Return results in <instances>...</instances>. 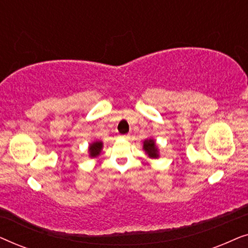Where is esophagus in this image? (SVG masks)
<instances>
[{"mask_svg": "<svg viewBox=\"0 0 248 248\" xmlns=\"http://www.w3.org/2000/svg\"><path fill=\"white\" fill-rule=\"evenodd\" d=\"M122 138H123V139H130V135H128V134H125V135H122Z\"/></svg>", "mask_w": 248, "mask_h": 248, "instance_id": "1", "label": "esophagus"}]
</instances>
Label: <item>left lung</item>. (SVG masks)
Returning <instances> with one entry per match:
<instances>
[{"mask_svg":"<svg viewBox=\"0 0 248 248\" xmlns=\"http://www.w3.org/2000/svg\"><path fill=\"white\" fill-rule=\"evenodd\" d=\"M143 150L150 158L157 159L159 157L158 147L155 145V141L154 139H147V140L143 141Z\"/></svg>","mask_w":248,"mask_h":248,"instance_id":"8db88e82","label":"left lung"}]
</instances>
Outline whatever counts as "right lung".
<instances>
[{
	"label": "right lung",
	"instance_id": "right-lung-1",
	"mask_svg": "<svg viewBox=\"0 0 248 248\" xmlns=\"http://www.w3.org/2000/svg\"><path fill=\"white\" fill-rule=\"evenodd\" d=\"M101 149H103V142L94 141L89 145V155L91 158H96L100 155Z\"/></svg>",
	"mask_w": 248,
	"mask_h": 248
}]
</instances>
